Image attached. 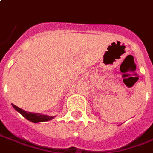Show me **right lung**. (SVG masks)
Returning a JSON list of instances; mask_svg holds the SVG:
<instances>
[{
    "label": "right lung",
    "mask_w": 153,
    "mask_h": 153,
    "mask_svg": "<svg viewBox=\"0 0 153 153\" xmlns=\"http://www.w3.org/2000/svg\"><path fill=\"white\" fill-rule=\"evenodd\" d=\"M13 107L14 108V109L18 111L19 113L22 114V116L27 118V120L32 122V123H41V122H47V121H49V120L53 119V116H48V115H44V114H38V113H30V112H26L24 110H22V108L17 107L16 105H12Z\"/></svg>",
    "instance_id": "right-lung-1"
}]
</instances>
